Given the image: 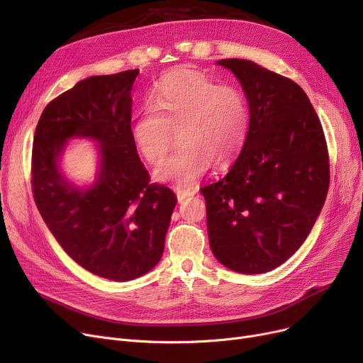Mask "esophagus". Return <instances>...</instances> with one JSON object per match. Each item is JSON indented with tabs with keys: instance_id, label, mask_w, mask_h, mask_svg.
<instances>
[{
	"instance_id": "1",
	"label": "esophagus",
	"mask_w": 363,
	"mask_h": 363,
	"mask_svg": "<svg viewBox=\"0 0 363 363\" xmlns=\"http://www.w3.org/2000/svg\"><path fill=\"white\" fill-rule=\"evenodd\" d=\"M174 193H177L178 202H184L186 197H193L196 194V190L194 189H182V186H178V189H174Z\"/></svg>"
}]
</instances>
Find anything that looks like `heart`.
Here are the masks:
<instances>
[{"label":"heart","mask_w":363,"mask_h":363,"mask_svg":"<svg viewBox=\"0 0 363 363\" xmlns=\"http://www.w3.org/2000/svg\"><path fill=\"white\" fill-rule=\"evenodd\" d=\"M174 130L181 142L155 174L193 186L213 161L227 164L242 150L250 130L248 101L240 89L220 85L202 72H173L161 80L131 134L145 160L157 164L173 145Z\"/></svg>","instance_id":"b5f03b06"}]
</instances>
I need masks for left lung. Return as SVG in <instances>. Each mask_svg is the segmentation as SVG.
I'll return each mask as SVG.
<instances>
[{"label":"left lung","instance_id":"1","mask_svg":"<svg viewBox=\"0 0 363 363\" xmlns=\"http://www.w3.org/2000/svg\"><path fill=\"white\" fill-rule=\"evenodd\" d=\"M218 64L244 88L250 130L229 173L200 189L209 244L235 272H269L299 250L325 205L330 179L325 133L291 79L248 60Z\"/></svg>","mask_w":363,"mask_h":363}]
</instances>
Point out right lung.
I'll list each match as a JSON object with an SVG mask.
<instances>
[{"label": "right lung", "instance_id": "1", "mask_svg": "<svg viewBox=\"0 0 363 363\" xmlns=\"http://www.w3.org/2000/svg\"><path fill=\"white\" fill-rule=\"evenodd\" d=\"M139 70L80 80L38 119L31 155L35 205L69 256L94 275L138 278L160 262L177 196L151 184L131 134V86ZM72 137L101 143V172L89 189L67 183L57 157Z\"/></svg>", "mask_w": 363, "mask_h": 363}]
</instances>
